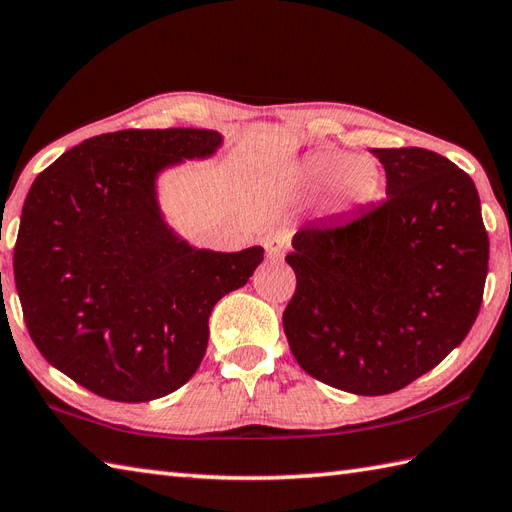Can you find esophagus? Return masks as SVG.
<instances>
[{
  "label": "esophagus",
  "mask_w": 512,
  "mask_h": 512,
  "mask_svg": "<svg viewBox=\"0 0 512 512\" xmlns=\"http://www.w3.org/2000/svg\"><path fill=\"white\" fill-rule=\"evenodd\" d=\"M262 246L266 248L268 259H281L286 255L288 248V237L284 231H268L262 239Z\"/></svg>",
  "instance_id": "1"
}]
</instances>
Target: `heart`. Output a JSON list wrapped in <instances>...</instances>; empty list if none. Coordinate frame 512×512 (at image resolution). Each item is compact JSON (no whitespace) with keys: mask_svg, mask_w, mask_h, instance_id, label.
Wrapping results in <instances>:
<instances>
[{"mask_svg":"<svg viewBox=\"0 0 512 512\" xmlns=\"http://www.w3.org/2000/svg\"><path fill=\"white\" fill-rule=\"evenodd\" d=\"M299 200H317L325 193V209L336 215L361 211L380 193V169L374 158L343 149H317L303 156L288 178Z\"/></svg>","mask_w":512,"mask_h":512,"instance_id":"obj_1","label":"heart"}]
</instances>
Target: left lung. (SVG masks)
Masks as SVG:
<instances>
[{
    "label": "left lung",
    "mask_w": 512,
    "mask_h": 512,
    "mask_svg": "<svg viewBox=\"0 0 512 512\" xmlns=\"http://www.w3.org/2000/svg\"><path fill=\"white\" fill-rule=\"evenodd\" d=\"M387 200L352 220L303 224L286 262L292 356L312 378L383 396L427 374L482 306L488 235L469 173L420 147L372 149Z\"/></svg>",
    "instance_id": "obj_1"
}]
</instances>
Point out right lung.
I'll return each mask as SVG.
<instances>
[{
  "label": "right lung",
  "instance_id": "add662e5",
  "mask_svg": "<svg viewBox=\"0 0 512 512\" xmlns=\"http://www.w3.org/2000/svg\"><path fill=\"white\" fill-rule=\"evenodd\" d=\"M213 129H125L83 140L32 182L15 284L43 358L96 396L147 402L198 372L209 317L264 248H198L160 209L158 178L211 158Z\"/></svg>",
  "mask_w": 512,
  "mask_h": 512
}]
</instances>
